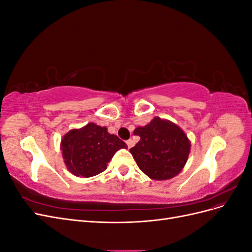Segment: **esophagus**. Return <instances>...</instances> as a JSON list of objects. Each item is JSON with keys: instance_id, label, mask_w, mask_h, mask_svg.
<instances>
[{"instance_id": "esophagus-1", "label": "esophagus", "mask_w": 252, "mask_h": 252, "mask_svg": "<svg viewBox=\"0 0 252 252\" xmlns=\"http://www.w3.org/2000/svg\"><path fill=\"white\" fill-rule=\"evenodd\" d=\"M126 144H127L128 148H131L133 145H134V142L132 140H128V141H126Z\"/></svg>"}]
</instances>
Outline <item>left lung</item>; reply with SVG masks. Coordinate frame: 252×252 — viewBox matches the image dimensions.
Listing matches in <instances>:
<instances>
[{
  "label": "left lung",
  "instance_id": "left-lung-1",
  "mask_svg": "<svg viewBox=\"0 0 252 252\" xmlns=\"http://www.w3.org/2000/svg\"><path fill=\"white\" fill-rule=\"evenodd\" d=\"M133 133L141 140L129 151L151 180L172 179L184 168L191 143L180 126L156 117L147 125L136 127Z\"/></svg>",
  "mask_w": 252,
  "mask_h": 252
}]
</instances>
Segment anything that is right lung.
I'll list each match as a JSON object with an SVG mask.
<instances>
[{
	"instance_id": "1",
	"label": "right lung",
	"mask_w": 252,
	"mask_h": 252,
	"mask_svg": "<svg viewBox=\"0 0 252 252\" xmlns=\"http://www.w3.org/2000/svg\"><path fill=\"white\" fill-rule=\"evenodd\" d=\"M60 148L68 170L75 177L90 178L106 170L114 154L127 145L106 127L88 123L68 131Z\"/></svg>"
}]
</instances>
